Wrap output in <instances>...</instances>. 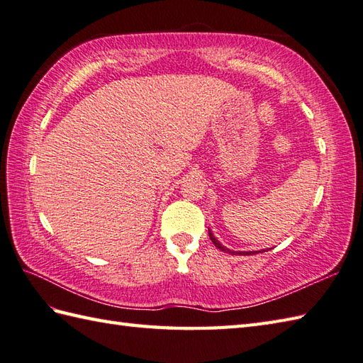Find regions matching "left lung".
Listing matches in <instances>:
<instances>
[{
    "mask_svg": "<svg viewBox=\"0 0 363 363\" xmlns=\"http://www.w3.org/2000/svg\"><path fill=\"white\" fill-rule=\"evenodd\" d=\"M209 237H211L212 243H213L215 246H217V248H218L220 251H223V252H228V254H233V256H251V254H257L256 251H233V250L226 248V246H223V245L220 243V240H217V237L213 235V233H212L211 229H209Z\"/></svg>",
    "mask_w": 363,
    "mask_h": 363,
    "instance_id": "left-lung-1",
    "label": "left lung"
}]
</instances>
